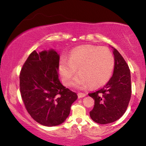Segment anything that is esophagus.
I'll return each mask as SVG.
<instances>
[{
	"instance_id": "34e87169",
	"label": "esophagus",
	"mask_w": 146,
	"mask_h": 146,
	"mask_svg": "<svg viewBox=\"0 0 146 146\" xmlns=\"http://www.w3.org/2000/svg\"><path fill=\"white\" fill-rule=\"evenodd\" d=\"M78 95L79 98H84V97L86 96V95L85 94V93H78Z\"/></svg>"
}]
</instances>
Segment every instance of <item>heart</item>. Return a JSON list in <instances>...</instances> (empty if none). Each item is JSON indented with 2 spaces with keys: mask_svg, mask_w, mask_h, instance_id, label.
<instances>
[{
  "mask_svg": "<svg viewBox=\"0 0 146 146\" xmlns=\"http://www.w3.org/2000/svg\"><path fill=\"white\" fill-rule=\"evenodd\" d=\"M115 58L108 48L84 45L73 50L68 60H62L59 71L64 84L70 86L78 70L73 85L78 88H98L111 78Z\"/></svg>",
  "mask_w": 146,
  "mask_h": 146,
  "instance_id": "b5f03b06",
  "label": "heart"
}]
</instances>
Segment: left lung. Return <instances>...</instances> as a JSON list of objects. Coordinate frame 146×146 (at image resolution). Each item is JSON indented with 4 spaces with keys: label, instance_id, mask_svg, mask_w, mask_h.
Returning <instances> with one entry per match:
<instances>
[{
    "label": "left lung",
    "instance_id": "left-lung-1",
    "mask_svg": "<svg viewBox=\"0 0 146 146\" xmlns=\"http://www.w3.org/2000/svg\"><path fill=\"white\" fill-rule=\"evenodd\" d=\"M113 76L103 88L88 93L95 100L90 116L100 124H107L119 119L125 113L131 97V78L128 64L116 48H113Z\"/></svg>",
    "mask_w": 146,
    "mask_h": 146
}]
</instances>
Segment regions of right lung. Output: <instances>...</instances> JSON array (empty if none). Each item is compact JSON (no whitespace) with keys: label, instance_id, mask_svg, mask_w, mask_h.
Listing matches in <instances>:
<instances>
[{"label":"right lung","instance_id":"1","mask_svg":"<svg viewBox=\"0 0 146 146\" xmlns=\"http://www.w3.org/2000/svg\"><path fill=\"white\" fill-rule=\"evenodd\" d=\"M60 56L54 50L33 51L20 73V91L25 108L35 121L46 126L61 124L78 99L60 83Z\"/></svg>","mask_w":146,"mask_h":146}]
</instances>
